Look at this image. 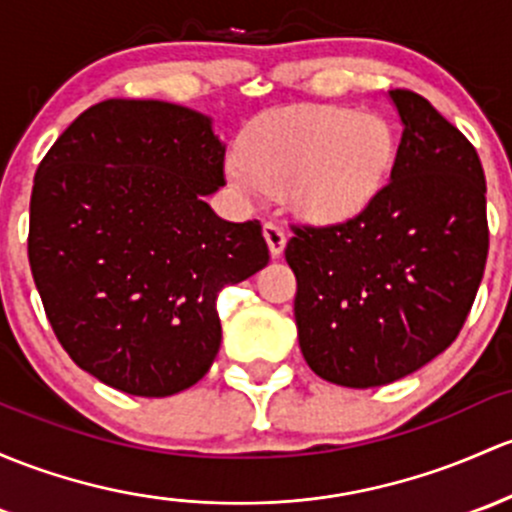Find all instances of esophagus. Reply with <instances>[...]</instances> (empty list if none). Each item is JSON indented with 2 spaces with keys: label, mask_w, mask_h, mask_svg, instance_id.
<instances>
[{
  "label": "esophagus",
  "mask_w": 512,
  "mask_h": 512,
  "mask_svg": "<svg viewBox=\"0 0 512 512\" xmlns=\"http://www.w3.org/2000/svg\"><path fill=\"white\" fill-rule=\"evenodd\" d=\"M263 236H266L268 241V249H271V256L278 258L283 254L285 249V241H288V234H285V229L280 227L276 222H266L263 224Z\"/></svg>",
  "instance_id": "1"
}]
</instances>
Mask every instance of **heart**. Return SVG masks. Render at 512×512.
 <instances>
[{"mask_svg": "<svg viewBox=\"0 0 512 512\" xmlns=\"http://www.w3.org/2000/svg\"><path fill=\"white\" fill-rule=\"evenodd\" d=\"M393 161L395 136L381 114L302 104L251 122L227 173L244 192L283 195L302 219L342 222L381 192Z\"/></svg>", "mask_w": 512, "mask_h": 512, "instance_id": "b5f03b06", "label": "heart"}]
</instances>
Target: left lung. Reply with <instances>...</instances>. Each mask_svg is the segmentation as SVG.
<instances>
[{"instance_id":"obj_1","label":"left lung","mask_w":512,"mask_h":512,"mask_svg":"<svg viewBox=\"0 0 512 512\" xmlns=\"http://www.w3.org/2000/svg\"><path fill=\"white\" fill-rule=\"evenodd\" d=\"M403 119L390 180L354 217L293 224L295 322L329 383L398 381L459 337L488 256L486 178L471 141L422 95L390 90Z\"/></svg>"}]
</instances>
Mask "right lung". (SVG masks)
Instances as JSON below:
<instances>
[{
	"mask_svg": "<svg viewBox=\"0 0 512 512\" xmlns=\"http://www.w3.org/2000/svg\"><path fill=\"white\" fill-rule=\"evenodd\" d=\"M227 185L212 122L156 100L85 109L36 170L29 263L58 342L82 371L166 398L210 371L217 298L268 263L261 222L205 202Z\"/></svg>",
	"mask_w": 512,
	"mask_h": 512,
	"instance_id": "1",
	"label": "right lung"
}]
</instances>
